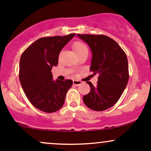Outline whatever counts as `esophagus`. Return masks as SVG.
<instances>
[{
    "mask_svg": "<svg viewBox=\"0 0 151 151\" xmlns=\"http://www.w3.org/2000/svg\"><path fill=\"white\" fill-rule=\"evenodd\" d=\"M73 84H74V85L79 86V84H82V82H81V81H78V80H74L73 81Z\"/></svg>",
    "mask_w": 151,
    "mask_h": 151,
    "instance_id": "1",
    "label": "esophagus"
}]
</instances>
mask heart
Listing matches in <instances>:
<instances>
[{"label":"heart","mask_w":151,"mask_h":151,"mask_svg":"<svg viewBox=\"0 0 151 151\" xmlns=\"http://www.w3.org/2000/svg\"><path fill=\"white\" fill-rule=\"evenodd\" d=\"M74 49H75L76 53H77V54H78V53L81 52L82 51L85 50V49H87V46H85V44H83V43H82V42L74 43Z\"/></svg>","instance_id":"b5f03b06"}]
</instances>
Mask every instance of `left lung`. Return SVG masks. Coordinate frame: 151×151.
Wrapping results in <instances>:
<instances>
[{
	"label": "left lung",
	"instance_id": "1",
	"mask_svg": "<svg viewBox=\"0 0 151 151\" xmlns=\"http://www.w3.org/2000/svg\"><path fill=\"white\" fill-rule=\"evenodd\" d=\"M87 44L92 51L89 70L98 74L96 87L90 82V92L83 97L87 107L95 111H103L112 107L121 97L128 82L127 56L119 44L104 35L77 34Z\"/></svg>",
	"mask_w": 151,
	"mask_h": 151
}]
</instances>
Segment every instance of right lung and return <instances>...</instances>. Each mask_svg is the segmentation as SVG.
<instances>
[{"label":"right lung","instance_id":"obj_1","mask_svg":"<svg viewBox=\"0 0 151 151\" xmlns=\"http://www.w3.org/2000/svg\"><path fill=\"white\" fill-rule=\"evenodd\" d=\"M75 34L44 37L36 40L20 59L19 80L31 104L43 112H54L62 107L71 79L54 80L51 69L57 66L61 51Z\"/></svg>","mask_w":151,"mask_h":151}]
</instances>
